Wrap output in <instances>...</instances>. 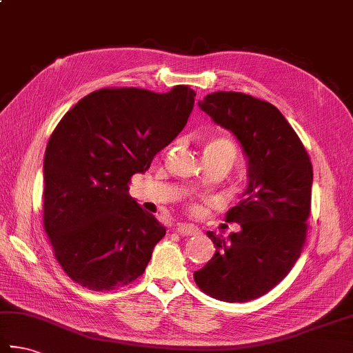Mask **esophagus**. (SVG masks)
I'll list each match as a JSON object with an SVG mask.
<instances>
[{
  "label": "esophagus",
  "instance_id": "34e87169",
  "mask_svg": "<svg viewBox=\"0 0 353 353\" xmlns=\"http://www.w3.org/2000/svg\"><path fill=\"white\" fill-rule=\"evenodd\" d=\"M176 231L181 234V236H194V234L199 232V228L191 223H179L176 226Z\"/></svg>",
  "mask_w": 353,
  "mask_h": 353
}]
</instances>
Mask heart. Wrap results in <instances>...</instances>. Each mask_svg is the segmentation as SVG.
<instances>
[{"mask_svg": "<svg viewBox=\"0 0 353 353\" xmlns=\"http://www.w3.org/2000/svg\"><path fill=\"white\" fill-rule=\"evenodd\" d=\"M205 151H212V153L217 154H226L230 157H236V147H234L232 142L226 137H212V139L206 145Z\"/></svg>", "mask_w": 353, "mask_h": 353, "instance_id": "b5f03b06", "label": "heart"}]
</instances>
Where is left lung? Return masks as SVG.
I'll list each match as a JSON object with an SVG mask.
<instances>
[{
  "mask_svg": "<svg viewBox=\"0 0 353 353\" xmlns=\"http://www.w3.org/2000/svg\"><path fill=\"white\" fill-rule=\"evenodd\" d=\"M199 107L231 131L246 156V188L226 212L239 232L208 231L212 259L194 272L197 286L212 299L250 301L286 277L305 245L312 192V163L301 141L266 101L237 92H216Z\"/></svg>",
  "mask_w": 353,
  "mask_h": 353,
  "instance_id": "8db88e82",
  "label": "left lung"
}]
</instances>
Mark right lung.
Masks as SVG:
<instances>
[{
  "instance_id": "right-lung-1",
  "label": "right lung",
  "mask_w": 353,
  "mask_h": 353,
  "mask_svg": "<svg viewBox=\"0 0 353 353\" xmlns=\"http://www.w3.org/2000/svg\"><path fill=\"white\" fill-rule=\"evenodd\" d=\"M196 92L101 88L68 110L44 156V228L81 286L110 291L143 274L165 226L128 194L130 179L188 122Z\"/></svg>"
}]
</instances>
